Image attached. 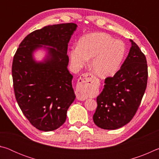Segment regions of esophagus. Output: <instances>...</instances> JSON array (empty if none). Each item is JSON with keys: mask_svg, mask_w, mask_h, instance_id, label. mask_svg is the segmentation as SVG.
<instances>
[{"mask_svg": "<svg viewBox=\"0 0 159 159\" xmlns=\"http://www.w3.org/2000/svg\"><path fill=\"white\" fill-rule=\"evenodd\" d=\"M93 83L94 77L91 74L85 73L80 76L76 85V96L79 100L87 99V93L93 88Z\"/></svg>", "mask_w": 159, "mask_h": 159, "instance_id": "esophagus-1", "label": "esophagus"}]
</instances>
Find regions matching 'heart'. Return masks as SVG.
<instances>
[{"label":"heart","mask_w":159,"mask_h":159,"mask_svg":"<svg viewBox=\"0 0 159 159\" xmlns=\"http://www.w3.org/2000/svg\"><path fill=\"white\" fill-rule=\"evenodd\" d=\"M125 45L109 34L95 32L85 35L70 52L71 65L79 69L92 58L93 71L100 76H109L116 73L124 60Z\"/></svg>","instance_id":"heart-1"}]
</instances>
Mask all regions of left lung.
<instances>
[{
    "mask_svg": "<svg viewBox=\"0 0 159 159\" xmlns=\"http://www.w3.org/2000/svg\"><path fill=\"white\" fill-rule=\"evenodd\" d=\"M120 69L104 81V87L97 98L93 120L99 128L116 130L132 120L140 104L147 84V64L145 55L135 43Z\"/></svg>",
    "mask_w": 159,
    "mask_h": 159,
    "instance_id": "left-lung-1",
    "label": "left lung"
}]
</instances>
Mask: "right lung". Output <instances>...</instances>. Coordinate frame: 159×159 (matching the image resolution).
<instances>
[{
  "instance_id": "1",
  "label": "right lung",
  "mask_w": 159,
  "mask_h": 159,
  "mask_svg": "<svg viewBox=\"0 0 159 159\" xmlns=\"http://www.w3.org/2000/svg\"><path fill=\"white\" fill-rule=\"evenodd\" d=\"M74 23L48 25L29 34L13 58L12 74L16 99L24 115L39 130H55L64 124L76 95L73 76L67 66L68 43L76 31ZM47 55L38 62L33 54Z\"/></svg>"
}]
</instances>
